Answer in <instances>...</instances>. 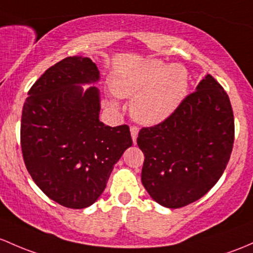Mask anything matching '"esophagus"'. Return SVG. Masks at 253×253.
<instances>
[{"instance_id": "34e87169", "label": "esophagus", "mask_w": 253, "mask_h": 253, "mask_svg": "<svg viewBox=\"0 0 253 253\" xmlns=\"http://www.w3.org/2000/svg\"><path fill=\"white\" fill-rule=\"evenodd\" d=\"M129 131H131L132 140H133V143L135 144V142H137V137H138V132H139V129H138L137 126H132Z\"/></svg>"}]
</instances>
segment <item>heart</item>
Segmentation results:
<instances>
[{"instance_id": "1", "label": "heart", "mask_w": 253, "mask_h": 253, "mask_svg": "<svg viewBox=\"0 0 253 253\" xmlns=\"http://www.w3.org/2000/svg\"><path fill=\"white\" fill-rule=\"evenodd\" d=\"M189 73L180 64L166 65L148 59L114 82L119 97H134L132 115L140 124L156 125L169 119L185 99Z\"/></svg>"}]
</instances>
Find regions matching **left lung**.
Instances as JSON below:
<instances>
[{"instance_id": "1", "label": "left lung", "mask_w": 253, "mask_h": 253, "mask_svg": "<svg viewBox=\"0 0 253 253\" xmlns=\"http://www.w3.org/2000/svg\"><path fill=\"white\" fill-rule=\"evenodd\" d=\"M142 183L156 203L179 209L203 198L224 172L234 144L229 97L207 74L160 124L143 127Z\"/></svg>"}]
</instances>
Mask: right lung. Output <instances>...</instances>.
I'll return each instance as SVG.
<instances>
[{"instance_id": "obj_1", "label": "right lung", "mask_w": 253, "mask_h": 253, "mask_svg": "<svg viewBox=\"0 0 253 253\" xmlns=\"http://www.w3.org/2000/svg\"><path fill=\"white\" fill-rule=\"evenodd\" d=\"M99 81L87 57H68L44 71L23 106L20 145L29 173L49 199L68 209L91 206L114 165L132 145L127 125L99 121Z\"/></svg>"}]
</instances>
